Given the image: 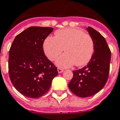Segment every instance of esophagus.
I'll return each mask as SVG.
<instances>
[{"mask_svg": "<svg viewBox=\"0 0 120 120\" xmlns=\"http://www.w3.org/2000/svg\"><path fill=\"white\" fill-rule=\"evenodd\" d=\"M57 71H58V73H62V72L64 71V69H61V68H58Z\"/></svg>", "mask_w": 120, "mask_h": 120, "instance_id": "esophagus-1", "label": "esophagus"}]
</instances>
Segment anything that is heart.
<instances>
[{"mask_svg": "<svg viewBox=\"0 0 120 120\" xmlns=\"http://www.w3.org/2000/svg\"><path fill=\"white\" fill-rule=\"evenodd\" d=\"M64 49L66 53L56 61L58 67L66 68L76 65L80 67L87 64L94 52V42L92 37L78 28H67L58 30L55 38L44 40L43 50L51 61L56 59Z\"/></svg>", "mask_w": 120, "mask_h": 120, "instance_id": "obj_1", "label": "heart"}]
</instances>
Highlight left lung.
Instances as JSON below:
<instances>
[{
	"label": "left lung",
	"instance_id": "left-lung-1",
	"mask_svg": "<svg viewBox=\"0 0 120 120\" xmlns=\"http://www.w3.org/2000/svg\"><path fill=\"white\" fill-rule=\"evenodd\" d=\"M86 30L94 41V54L87 65L72 71L73 78L69 83L71 91L83 98L97 94L105 86L109 73L111 55L105 38L90 26Z\"/></svg>",
	"mask_w": 120,
	"mask_h": 120
}]
</instances>
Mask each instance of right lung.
Here are the masks:
<instances>
[{
  "mask_svg": "<svg viewBox=\"0 0 120 120\" xmlns=\"http://www.w3.org/2000/svg\"><path fill=\"white\" fill-rule=\"evenodd\" d=\"M51 27L30 26L16 36L9 53V74L18 91L37 98L48 92L57 68L44 55L43 43Z\"/></svg>",
  "mask_w": 120,
  "mask_h": 120,
  "instance_id": "right-lung-1",
  "label": "right lung"
}]
</instances>
